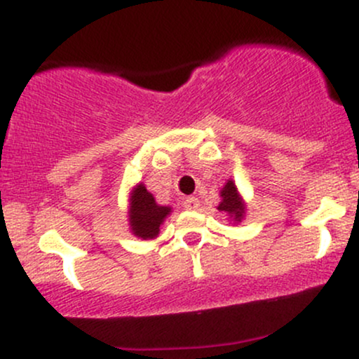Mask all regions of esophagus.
<instances>
[{
  "label": "esophagus",
  "instance_id": "esophagus-1",
  "mask_svg": "<svg viewBox=\"0 0 359 359\" xmlns=\"http://www.w3.org/2000/svg\"><path fill=\"white\" fill-rule=\"evenodd\" d=\"M199 199L197 197H187V199L184 201V208L189 209V211H194V209L199 208Z\"/></svg>",
  "mask_w": 359,
  "mask_h": 359
}]
</instances>
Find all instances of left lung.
I'll return each instance as SVG.
<instances>
[{
  "label": "left lung",
  "instance_id": "8db88e82",
  "mask_svg": "<svg viewBox=\"0 0 359 359\" xmlns=\"http://www.w3.org/2000/svg\"><path fill=\"white\" fill-rule=\"evenodd\" d=\"M221 204H219V211L228 212L229 216H233L234 219L240 221L243 212H245V205H243L240 194L236 191V185L233 184V180H228V184L224 185V189L221 191Z\"/></svg>",
  "mask_w": 359,
  "mask_h": 359
}]
</instances>
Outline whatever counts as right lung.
Returning a JSON list of instances; mask_svg holds the SVG:
<instances>
[{
    "label": "right lung",
    "instance_id": "add662e5",
    "mask_svg": "<svg viewBox=\"0 0 359 359\" xmlns=\"http://www.w3.org/2000/svg\"><path fill=\"white\" fill-rule=\"evenodd\" d=\"M170 208L167 205H158L155 203L154 196L147 191L145 185L140 184L131 196V212L130 224L137 236L148 240L158 234V228L165 219Z\"/></svg>",
    "mask_w": 359,
    "mask_h": 359
}]
</instances>
